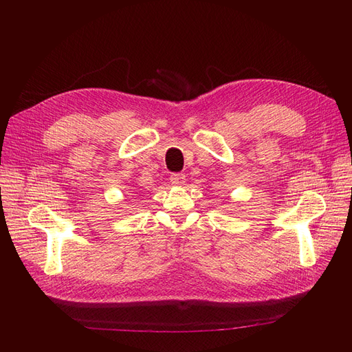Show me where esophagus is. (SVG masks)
<instances>
[{
  "instance_id": "obj_1",
  "label": "esophagus",
  "mask_w": 352,
  "mask_h": 352,
  "mask_svg": "<svg viewBox=\"0 0 352 352\" xmlns=\"http://www.w3.org/2000/svg\"><path fill=\"white\" fill-rule=\"evenodd\" d=\"M185 180H186V177L184 173H173L172 176H170V182H172V185H175V186L184 185Z\"/></svg>"
}]
</instances>
